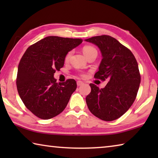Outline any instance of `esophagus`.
I'll use <instances>...</instances> for the list:
<instances>
[{"mask_svg":"<svg viewBox=\"0 0 158 158\" xmlns=\"http://www.w3.org/2000/svg\"><path fill=\"white\" fill-rule=\"evenodd\" d=\"M83 84H84V82L81 81H77V84L78 86H79V85H81Z\"/></svg>","mask_w":158,"mask_h":158,"instance_id":"esophagus-1","label":"esophagus"}]
</instances>
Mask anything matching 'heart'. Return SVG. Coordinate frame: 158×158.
Here are the masks:
<instances>
[{"instance_id":"b5f03b06","label":"heart","mask_w":158,"mask_h":158,"mask_svg":"<svg viewBox=\"0 0 158 158\" xmlns=\"http://www.w3.org/2000/svg\"><path fill=\"white\" fill-rule=\"evenodd\" d=\"M94 50H96L94 47H90V46H85V47H84V48H83V53H84L85 56H87L90 52H91L92 51H94ZM71 53H72L71 52H68V53H67V55L65 56V61H68L69 60V58H70Z\"/></svg>"}]
</instances>
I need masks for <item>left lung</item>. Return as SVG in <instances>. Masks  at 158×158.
Listing matches in <instances>:
<instances>
[{
	"label": "left lung",
	"instance_id": "1",
	"mask_svg": "<svg viewBox=\"0 0 158 158\" xmlns=\"http://www.w3.org/2000/svg\"><path fill=\"white\" fill-rule=\"evenodd\" d=\"M85 41L98 46L102 56L94 77L108 81L101 89L90 84L91 91L85 98L87 106L102 121H114L130 109L137 97L141 82L137 60L130 49L109 35L93 37Z\"/></svg>",
	"mask_w": 158,
	"mask_h": 158
}]
</instances>
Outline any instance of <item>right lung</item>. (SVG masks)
<instances>
[{
    "mask_svg": "<svg viewBox=\"0 0 158 158\" xmlns=\"http://www.w3.org/2000/svg\"><path fill=\"white\" fill-rule=\"evenodd\" d=\"M81 39L48 36L29 47L18 66L17 90L28 110L47 120L60 114L77 89L74 79L57 83L53 75L63 68L69 52Z\"/></svg>",
    "mask_w": 158,
    "mask_h": 158,
    "instance_id": "add662e5",
    "label": "right lung"
}]
</instances>
